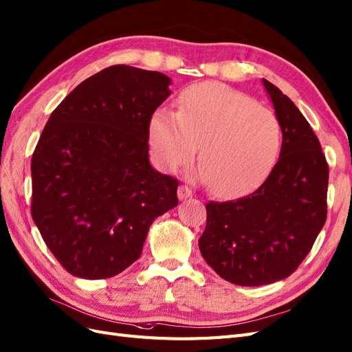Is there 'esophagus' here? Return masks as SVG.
<instances>
[{"instance_id": "34e87169", "label": "esophagus", "mask_w": 352, "mask_h": 352, "mask_svg": "<svg viewBox=\"0 0 352 352\" xmlns=\"http://www.w3.org/2000/svg\"><path fill=\"white\" fill-rule=\"evenodd\" d=\"M177 197L179 199H186V198H192V189L188 188L186 185L179 186L177 189Z\"/></svg>"}]
</instances>
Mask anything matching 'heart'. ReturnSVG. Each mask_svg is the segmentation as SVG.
Returning a JSON list of instances; mask_svg holds the SVG:
<instances>
[{
    "label": "heart",
    "instance_id": "heart-1",
    "mask_svg": "<svg viewBox=\"0 0 352 352\" xmlns=\"http://www.w3.org/2000/svg\"><path fill=\"white\" fill-rule=\"evenodd\" d=\"M155 162L168 172L188 164L198 145V175L219 197L248 192L269 173L282 145L279 119L250 95L220 83L182 91L177 111L150 120Z\"/></svg>",
    "mask_w": 352,
    "mask_h": 352
}]
</instances>
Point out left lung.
<instances>
[{
	"instance_id": "1",
	"label": "left lung",
	"mask_w": 352,
	"mask_h": 352,
	"mask_svg": "<svg viewBox=\"0 0 352 352\" xmlns=\"http://www.w3.org/2000/svg\"><path fill=\"white\" fill-rule=\"evenodd\" d=\"M263 85L282 129L279 162L252 194L210 201L201 255L225 280L260 286L286 279L324 226L329 166L296 105L269 80Z\"/></svg>"
}]
</instances>
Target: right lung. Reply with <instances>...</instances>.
I'll return each mask as SVG.
<instances>
[{
    "mask_svg": "<svg viewBox=\"0 0 352 352\" xmlns=\"http://www.w3.org/2000/svg\"><path fill=\"white\" fill-rule=\"evenodd\" d=\"M160 72L117 65L51 113L32 155V217L70 274L107 279L141 257L151 223L177 206V179L148 160L150 120L170 95Z\"/></svg>",
    "mask_w": 352,
    "mask_h": 352,
    "instance_id": "right-lung-1",
    "label": "right lung"
}]
</instances>
